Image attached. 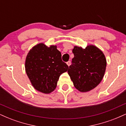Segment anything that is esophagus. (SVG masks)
<instances>
[{"label":"esophagus","instance_id":"obj_1","mask_svg":"<svg viewBox=\"0 0 126 126\" xmlns=\"http://www.w3.org/2000/svg\"><path fill=\"white\" fill-rule=\"evenodd\" d=\"M67 63V66H70V64H71V62H70V61L67 62V63Z\"/></svg>","mask_w":126,"mask_h":126}]
</instances>
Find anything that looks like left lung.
I'll return each instance as SVG.
<instances>
[{"mask_svg":"<svg viewBox=\"0 0 126 126\" xmlns=\"http://www.w3.org/2000/svg\"><path fill=\"white\" fill-rule=\"evenodd\" d=\"M74 57L68 69V74L78 91L92 90L102 80L106 69L107 60L100 49L93 45L85 48L75 46Z\"/></svg>","mask_w":126,"mask_h":126,"instance_id":"1","label":"left lung"}]
</instances>
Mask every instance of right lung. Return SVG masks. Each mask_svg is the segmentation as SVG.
<instances>
[{
    "label": "right lung",
    "instance_id": "obj_1",
    "mask_svg": "<svg viewBox=\"0 0 126 126\" xmlns=\"http://www.w3.org/2000/svg\"><path fill=\"white\" fill-rule=\"evenodd\" d=\"M25 71L36 90L50 94L56 89L59 77L67 70L56 46L40 43L30 50L25 60Z\"/></svg>",
    "mask_w": 126,
    "mask_h": 126
}]
</instances>
